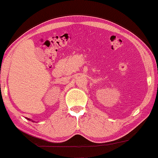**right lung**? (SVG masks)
<instances>
[{"instance_id":"right-lung-1","label":"right lung","mask_w":158,"mask_h":158,"mask_svg":"<svg viewBox=\"0 0 158 158\" xmlns=\"http://www.w3.org/2000/svg\"><path fill=\"white\" fill-rule=\"evenodd\" d=\"M27 119H29V120H30V118H27Z\"/></svg>"}]
</instances>
